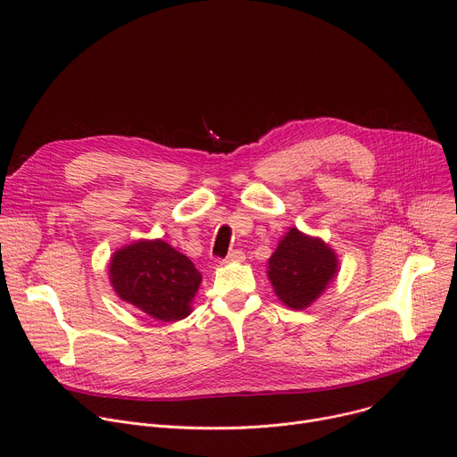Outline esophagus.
I'll use <instances>...</instances> for the list:
<instances>
[{"instance_id": "34e87169", "label": "esophagus", "mask_w": 457, "mask_h": 457, "mask_svg": "<svg viewBox=\"0 0 457 457\" xmlns=\"http://www.w3.org/2000/svg\"><path fill=\"white\" fill-rule=\"evenodd\" d=\"M246 259V255H245V252H241V250H233V252H229L228 253V257L224 259L226 262H243Z\"/></svg>"}]
</instances>
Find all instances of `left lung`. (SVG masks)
Masks as SVG:
<instances>
[{
	"instance_id": "1",
	"label": "left lung",
	"mask_w": 457,
	"mask_h": 457,
	"mask_svg": "<svg viewBox=\"0 0 457 457\" xmlns=\"http://www.w3.org/2000/svg\"><path fill=\"white\" fill-rule=\"evenodd\" d=\"M337 269V255L322 238L291 228L270 255L267 274L287 307L305 309L326 291Z\"/></svg>"
}]
</instances>
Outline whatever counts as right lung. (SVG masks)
Segmentation results:
<instances>
[{"instance_id": "1", "label": "right lung", "mask_w": 457, "mask_h": 457, "mask_svg": "<svg viewBox=\"0 0 457 457\" xmlns=\"http://www.w3.org/2000/svg\"><path fill=\"white\" fill-rule=\"evenodd\" d=\"M109 279L116 295L142 313L176 322L190 313L202 274L187 255L155 238L116 250L109 262Z\"/></svg>"}]
</instances>
